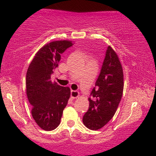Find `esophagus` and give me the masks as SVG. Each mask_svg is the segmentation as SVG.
<instances>
[{
	"mask_svg": "<svg viewBox=\"0 0 156 156\" xmlns=\"http://www.w3.org/2000/svg\"><path fill=\"white\" fill-rule=\"evenodd\" d=\"M70 96H71V98L73 99L77 98L79 96H80V92L77 91H73V90H72L70 91Z\"/></svg>",
	"mask_w": 156,
	"mask_h": 156,
	"instance_id": "esophagus-1",
	"label": "esophagus"
}]
</instances>
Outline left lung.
<instances>
[{"label":"left lung","instance_id":"1","mask_svg":"<svg viewBox=\"0 0 156 156\" xmlns=\"http://www.w3.org/2000/svg\"><path fill=\"white\" fill-rule=\"evenodd\" d=\"M89 98V107L83 122L88 128L98 130L115 115L124 89V74L118 55L110 46L107 48L101 73Z\"/></svg>","mask_w":156,"mask_h":156}]
</instances>
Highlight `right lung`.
Wrapping results in <instances>:
<instances>
[{"mask_svg": "<svg viewBox=\"0 0 156 156\" xmlns=\"http://www.w3.org/2000/svg\"><path fill=\"white\" fill-rule=\"evenodd\" d=\"M73 44L66 40L46 43L35 54L27 71L26 94L32 106V117L45 131L59 126L70 98V88L52 83L51 74L58 67L61 55Z\"/></svg>", "mask_w": 156, "mask_h": 156, "instance_id": "1", "label": "right lung"}]
</instances>
